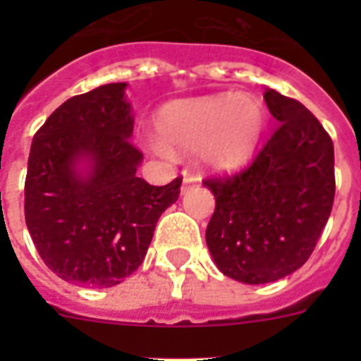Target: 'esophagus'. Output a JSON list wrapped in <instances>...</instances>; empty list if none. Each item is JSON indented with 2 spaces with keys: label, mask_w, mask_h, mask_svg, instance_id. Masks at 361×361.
Returning a JSON list of instances; mask_svg holds the SVG:
<instances>
[{
  "label": "esophagus",
  "mask_w": 361,
  "mask_h": 361,
  "mask_svg": "<svg viewBox=\"0 0 361 361\" xmlns=\"http://www.w3.org/2000/svg\"><path fill=\"white\" fill-rule=\"evenodd\" d=\"M197 183H199V177H195V175H191V173H184L180 191H183V193H186L188 190H191L193 186H197Z\"/></svg>",
  "instance_id": "1"
}]
</instances>
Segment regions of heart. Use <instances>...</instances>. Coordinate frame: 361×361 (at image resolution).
I'll return each instance as SVG.
<instances>
[{
    "label": "heart",
    "mask_w": 361,
    "mask_h": 361,
    "mask_svg": "<svg viewBox=\"0 0 361 361\" xmlns=\"http://www.w3.org/2000/svg\"><path fill=\"white\" fill-rule=\"evenodd\" d=\"M266 126V111L247 94H220L166 104L157 116V132L164 145L191 152L206 170H233L247 162ZM161 141L153 148L166 153Z\"/></svg>",
    "instance_id": "heart-1"
}]
</instances>
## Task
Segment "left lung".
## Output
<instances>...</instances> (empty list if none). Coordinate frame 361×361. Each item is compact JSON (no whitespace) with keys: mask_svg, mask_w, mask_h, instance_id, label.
<instances>
[{"mask_svg":"<svg viewBox=\"0 0 361 361\" xmlns=\"http://www.w3.org/2000/svg\"><path fill=\"white\" fill-rule=\"evenodd\" d=\"M279 126L250 168L204 186L215 195L206 244L226 276L269 283L307 262L334 200L331 137L302 103L266 88Z\"/></svg>","mask_w":361,"mask_h":361,"instance_id":"obj_1","label":"left lung"}]
</instances>
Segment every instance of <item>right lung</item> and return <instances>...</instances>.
I'll return each mask as SVG.
<instances>
[{
    "mask_svg": "<svg viewBox=\"0 0 361 361\" xmlns=\"http://www.w3.org/2000/svg\"><path fill=\"white\" fill-rule=\"evenodd\" d=\"M128 82L70 97L34 135L25 220L37 253L70 283L114 288L141 266L155 224L183 178L149 186L137 177Z\"/></svg>",
    "mask_w": 361,
    "mask_h": 361,
    "instance_id": "add662e5",
    "label": "right lung"
}]
</instances>
